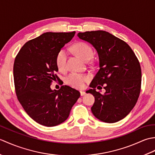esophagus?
<instances>
[{
  "mask_svg": "<svg viewBox=\"0 0 155 155\" xmlns=\"http://www.w3.org/2000/svg\"><path fill=\"white\" fill-rule=\"evenodd\" d=\"M80 93H81V96H84V95H85V92H84V91H80Z\"/></svg>",
  "mask_w": 155,
  "mask_h": 155,
  "instance_id": "1",
  "label": "esophagus"
}]
</instances>
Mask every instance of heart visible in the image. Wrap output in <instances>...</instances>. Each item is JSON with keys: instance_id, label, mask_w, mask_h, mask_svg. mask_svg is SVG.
<instances>
[{"instance_id": "1", "label": "heart", "mask_w": 155, "mask_h": 155, "mask_svg": "<svg viewBox=\"0 0 155 155\" xmlns=\"http://www.w3.org/2000/svg\"><path fill=\"white\" fill-rule=\"evenodd\" d=\"M73 49L76 54L85 61H88L93 56V48L85 42H77L74 45ZM67 55V51L64 48H62L58 52L56 57V64L59 71H62L65 69ZM88 78H89L87 75L73 72L68 76L66 81L71 87L80 88L84 86V83L88 80Z\"/></svg>"}]
</instances>
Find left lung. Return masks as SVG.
Masks as SVG:
<instances>
[{
  "mask_svg": "<svg viewBox=\"0 0 155 155\" xmlns=\"http://www.w3.org/2000/svg\"><path fill=\"white\" fill-rule=\"evenodd\" d=\"M77 36L93 46L99 59V70L86 92L94 97L92 113L104 123L123 119L135 106L140 91L141 68L135 54L124 41L104 31L78 32ZM102 87L104 94L95 88Z\"/></svg>",
  "mask_w": 155,
  "mask_h": 155,
  "instance_id": "8db88e82",
  "label": "left lung"
}]
</instances>
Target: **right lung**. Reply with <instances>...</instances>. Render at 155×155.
Instances as JSON below:
<instances>
[{"mask_svg":"<svg viewBox=\"0 0 155 155\" xmlns=\"http://www.w3.org/2000/svg\"><path fill=\"white\" fill-rule=\"evenodd\" d=\"M72 32H45L28 41L16 55L13 67L16 94L28 116L45 127L63 123L80 93L68 86L52 90L58 52L74 36Z\"/></svg>","mask_w":155,"mask_h":155,"instance_id":"add662e5","label":"right lung"}]
</instances>
